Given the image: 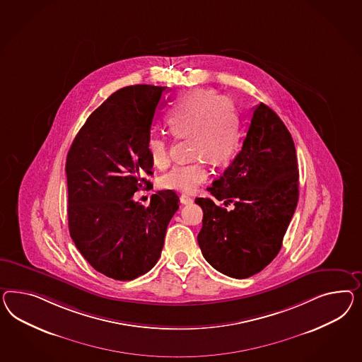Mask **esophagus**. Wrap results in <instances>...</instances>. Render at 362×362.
I'll return each mask as SVG.
<instances>
[{
    "instance_id": "1",
    "label": "esophagus",
    "mask_w": 362,
    "mask_h": 362,
    "mask_svg": "<svg viewBox=\"0 0 362 362\" xmlns=\"http://www.w3.org/2000/svg\"><path fill=\"white\" fill-rule=\"evenodd\" d=\"M180 203H182L183 206L189 204V203H192V197H189L188 195H182L180 196Z\"/></svg>"
}]
</instances>
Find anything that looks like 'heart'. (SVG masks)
<instances>
[{"label":"heart","mask_w":362,"mask_h":362,"mask_svg":"<svg viewBox=\"0 0 362 362\" xmlns=\"http://www.w3.org/2000/svg\"><path fill=\"white\" fill-rule=\"evenodd\" d=\"M166 125L174 137H191V154L197 156L192 162L176 165L160 177V186L179 192H194L208 179L206 162H228L241 139L235 107L228 98L209 89H195L177 98L167 110ZM147 150L156 167L168 163L170 144L165 136L153 134Z\"/></svg>","instance_id":"b5f03b06"}]
</instances>
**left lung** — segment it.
Segmentation results:
<instances>
[{
	"mask_svg": "<svg viewBox=\"0 0 362 362\" xmlns=\"http://www.w3.org/2000/svg\"><path fill=\"white\" fill-rule=\"evenodd\" d=\"M206 189L233 206L195 200L203 209L197 243L208 264L237 279L264 270L281 250L299 197L293 137L272 107H255L241 151Z\"/></svg>",
	"mask_w": 362,
	"mask_h": 362,
	"instance_id": "1",
	"label": "left lung"
}]
</instances>
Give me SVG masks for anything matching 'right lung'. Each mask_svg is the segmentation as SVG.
I'll return each mask as SVG.
<instances>
[{"label":"right lung","mask_w":362,"mask_h":362,"mask_svg":"<svg viewBox=\"0 0 362 362\" xmlns=\"http://www.w3.org/2000/svg\"><path fill=\"white\" fill-rule=\"evenodd\" d=\"M167 87L118 89L87 118L66 162L71 238L88 264L116 281H132L158 262L167 225L179 208L174 191L145 206L132 197L150 182V130Z\"/></svg>","instance_id":"1"}]
</instances>
